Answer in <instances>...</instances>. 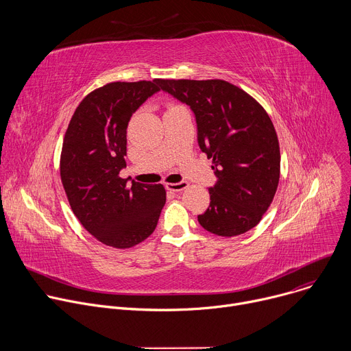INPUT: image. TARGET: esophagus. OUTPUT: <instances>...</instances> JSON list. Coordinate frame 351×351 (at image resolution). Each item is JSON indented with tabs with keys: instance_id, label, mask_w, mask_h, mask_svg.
Segmentation results:
<instances>
[{
	"instance_id": "esophagus-1",
	"label": "esophagus",
	"mask_w": 351,
	"mask_h": 351,
	"mask_svg": "<svg viewBox=\"0 0 351 351\" xmlns=\"http://www.w3.org/2000/svg\"><path fill=\"white\" fill-rule=\"evenodd\" d=\"M187 187H189V183L184 180L178 182V183H167V189L172 190V191H183Z\"/></svg>"
}]
</instances>
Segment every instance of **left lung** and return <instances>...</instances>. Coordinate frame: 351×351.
<instances>
[{"label": "left lung", "mask_w": 351, "mask_h": 351, "mask_svg": "<svg viewBox=\"0 0 351 351\" xmlns=\"http://www.w3.org/2000/svg\"><path fill=\"white\" fill-rule=\"evenodd\" d=\"M162 91L190 107L197 141L213 158L217 182L198 222L232 237L253 229L271 206L279 183L280 152L271 118L245 91L225 80H165Z\"/></svg>", "instance_id": "obj_1"}]
</instances>
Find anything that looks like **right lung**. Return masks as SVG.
<instances>
[{"instance_id": "1", "label": "right lung", "mask_w": 351, "mask_h": 351, "mask_svg": "<svg viewBox=\"0 0 351 351\" xmlns=\"http://www.w3.org/2000/svg\"><path fill=\"white\" fill-rule=\"evenodd\" d=\"M153 82H114L87 94L65 133L61 180L80 223L101 243L129 248L152 234L167 193L162 184L122 179L126 129L147 98L160 91Z\"/></svg>"}]
</instances>
